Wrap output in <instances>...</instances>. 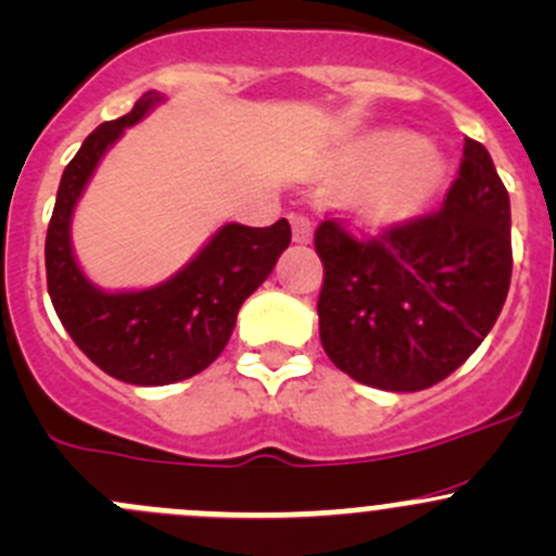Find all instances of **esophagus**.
Listing matches in <instances>:
<instances>
[{
	"instance_id": "esophagus-1",
	"label": "esophagus",
	"mask_w": 556,
	"mask_h": 556,
	"mask_svg": "<svg viewBox=\"0 0 556 556\" xmlns=\"http://www.w3.org/2000/svg\"><path fill=\"white\" fill-rule=\"evenodd\" d=\"M290 226H293V242L295 244H309L312 242V223H309V217L293 215V217H290Z\"/></svg>"
}]
</instances>
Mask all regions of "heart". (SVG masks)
<instances>
[{
  "label": "heart",
  "instance_id": "obj_1",
  "mask_svg": "<svg viewBox=\"0 0 556 556\" xmlns=\"http://www.w3.org/2000/svg\"><path fill=\"white\" fill-rule=\"evenodd\" d=\"M346 179L366 178L352 193L363 226L392 228L417 217L444 182L446 164L433 148L406 131H374L341 159Z\"/></svg>",
  "mask_w": 556,
  "mask_h": 556
}]
</instances>
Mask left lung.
<instances>
[{"label":"left lung","mask_w":556,"mask_h":556,"mask_svg":"<svg viewBox=\"0 0 556 556\" xmlns=\"http://www.w3.org/2000/svg\"><path fill=\"white\" fill-rule=\"evenodd\" d=\"M314 250L325 266L319 341L333 366L377 390H428L473 355L506 304L508 190L484 144L465 139L435 215L374 239L325 220Z\"/></svg>","instance_id":"left-lung-1"}]
</instances>
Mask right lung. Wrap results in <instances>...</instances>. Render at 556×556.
Returning <instances> with one entry per match:
<instances>
[{
    "label": "right lung",
    "instance_id": "1",
    "mask_svg": "<svg viewBox=\"0 0 556 556\" xmlns=\"http://www.w3.org/2000/svg\"><path fill=\"white\" fill-rule=\"evenodd\" d=\"M161 102L159 91H148L128 115L88 134L61 174L45 239L48 293L66 333L104 374L139 387L182 382L215 363L231 339L242 304L266 282L290 244L285 217L268 228L228 223L193 261L153 288L106 293L83 274L72 250L77 201L123 128L142 121Z\"/></svg>",
    "mask_w": 556,
    "mask_h": 556
}]
</instances>
